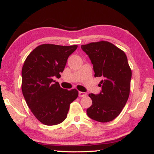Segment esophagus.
I'll list each match as a JSON object with an SVG mask.
<instances>
[{
    "label": "esophagus",
    "instance_id": "obj_1",
    "mask_svg": "<svg viewBox=\"0 0 154 154\" xmlns=\"http://www.w3.org/2000/svg\"><path fill=\"white\" fill-rule=\"evenodd\" d=\"M87 96V93L83 92V91H79V97H83Z\"/></svg>",
    "mask_w": 154,
    "mask_h": 154
}]
</instances>
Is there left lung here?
Returning a JSON list of instances; mask_svg holds the SVG:
<instances>
[{
  "mask_svg": "<svg viewBox=\"0 0 154 154\" xmlns=\"http://www.w3.org/2000/svg\"><path fill=\"white\" fill-rule=\"evenodd\" d=\"M89 56L94 77H102L99 94H89L92 104L87 109L89 117L100 122L114 119L122 112L129 97L131 69L123 50L107 41L81 45Z\"/></svg>",
  "mask_w": 154,
  "mask_h": 154,
  "instance_id": "left-lung-1",
  "label": "left lung"
}]
</instances>
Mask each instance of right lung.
<instances>
[{"instance_id": "1", "label": "right lung", "mask_w": 154, "mask_h": 154, "mask_svg": "<svg viewBox=\"0 0 154 154\" xmlns=\"http://www.w3.org/2000/svg\"><path fill=\"white\" fill-rule=\"evenodd\" d=\"M77 45L42 44L35 48L22 68L23 94L35 118L48 126L56 125L67 117L69 105L78 97L76 89L61 88L53 79L60 77L69 56Z\"/></svg>"}]
</instances>
